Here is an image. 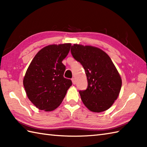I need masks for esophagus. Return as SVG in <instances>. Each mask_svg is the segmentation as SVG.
<instances>
[{"instance_id":"esophagus-1","label":"esophagus","mask_w":147,"mask_h":147,"mask_svg":"<svg viewBox=\"0 0 147 147\" xmlns=\"http://www.w3.org/2000/svg\"><path fill=\"white\" fill-rule=\"evenodd\" d=\"M71 80H72V82H73V84L75 85V84H76V79L74 78H73L71 79Z\"/></svg>"}]
</instances>
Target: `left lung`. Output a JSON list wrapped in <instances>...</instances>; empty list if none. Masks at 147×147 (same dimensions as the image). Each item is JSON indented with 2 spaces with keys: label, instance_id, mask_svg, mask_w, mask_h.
<instances>
[{
  "label": "left lung",
  "instance_id": "left-lung-1",
  "mask_svg": "<svg viewBox=\"0 0 147 147\" xmlns=\"http://www.w3.org/2000/svg\"><path fill=\"white\" fill-rule=\"evenodd\" d=\"M71 52L85 69L88 81L87 89L79 92L84 105L93 112L107 111L117 98L122 86L111 59L102 49L90 45L74 44Z\"/></svg>",
  "mask_w": 147,
  "mask_h": 147
}]
</instances>
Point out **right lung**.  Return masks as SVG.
<instances>
[{"label":"right lung","instance_id":"1","mask_svg":"<svg viewBox=\"0 0 147 147\" xmlns=\"http://www.w3.org/2000/svg\"><path fill=\"white\" fill-rule=\"evenodd\" d=\"M71 43L45 47L35 55L28 67L23 85L28 98L40 110L52 111L61 105L71 80L64 78L62 63L69 52Z\"/></svg>","mask_w":147,"mask_h":147}]
</instances>
